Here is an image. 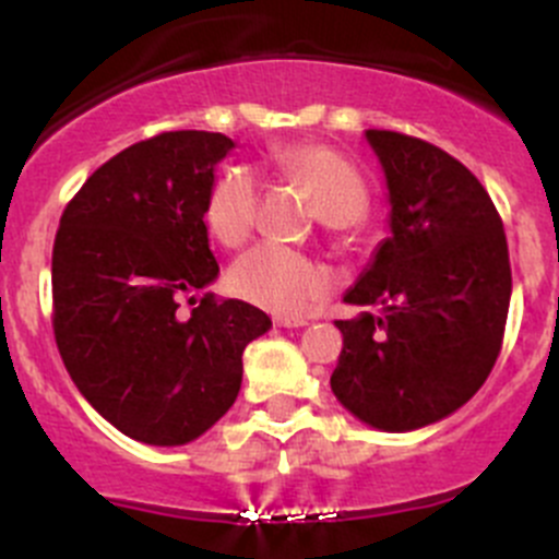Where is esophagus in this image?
Returning <instances> with one entry per match:
<instances>
[{
  "mask_svg": "<svg viewBox=\"0 0 559 559\" xmlns=\"http://www.w3.org/2000/svg\"><path fill=\"white\" fill-rule=\"evenodd\" d=\"M275 324H278V328H306V319H286V317H281V319H275Z\"/></svg>",
  "mask_w": 559,
  "mask_h": 559,
  "instance_id": "1",
  "label": "esophagus"
}]
</instances>
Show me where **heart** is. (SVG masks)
I'll return each instance as SVG.
<instances>
[{
    "instance_id": "heart-1",
    "label": "heart",
    "mask_w": 559,
    "mask_h": 559,
    "mask_svg": "<svg viewBox=\"0 0 559 559\" xmlns=\"http://www.w3.org/2000/svg\"><path fill=\"white\" fill-rule=\"evenodd\" d=\"M273 169L300 188L324 224L349 226L368 210L360 171L322 144H281L270 150ZM257 180L246 166H229L215 177L204 204L210 235L235 248L248 240L257 224ZM237 297L281 317H297L317 306L333 286V275L313 259L281 246L251 248L229 270Z\"/></svg>"
}]
</instances>
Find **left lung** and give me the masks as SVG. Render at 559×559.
<instances>
[{
  "label": "left lung",
  "mask_w": 559,
  "mask_h": 559,
  "mask_svg": "<svg viewBox=\"0 0 559 559\" xmlns=\"http://www.w3.org/2000/svg\"><path fill=\"white\" fill-rule=\"evenodd\" d=\"M384 171L390 237L344 295L335 399L379 431H415L467 404L495 368L511 306L502 221L478 177L424 139L366 130Z\"/></svg>",
  "instance_id": "obj_1"
}]
</instances>
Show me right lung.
<instances>
[{
	"instance_id": "1",
	"label": "right lung",
	"mask_w": 559,
	"mask_h": 559,
	"mask_svg": "<svg viewBox=\"0 0 559 559\" xmlns=\"http://www.w3.org/2000/svg\"><path fill=\"white\" fill-rule=\"evenodd\" d=\"M224 133L171 130L122 150L70 199L51 259L53 338L75 388L124 437L186 445L235 404L242 352L273 328L218 278L204 204Z\"/></svg>"
}]
</instances>
